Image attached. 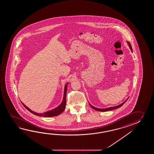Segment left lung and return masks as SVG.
<instances>
[{"mask_svg": "<svg viewBox=\"0 0 154 154\" xmlns=\"http://www.w3.org/2000/svg\"><path fill=\"white\" fill-rule=\"evenodd\" d=\"M128 43V45H129V47L131 48V50L132 51V48H131V43L129 42ZM127 99V100H128ZM127 100L125 101L124 102H123L122 103H121V105H118L117 106H115V107H109V108H103V109H101V108H96L95 107H94V106H92L91 104H90L89 103V105L92 108H93V109H94L95 110H96V111H101V112H105V111H111V110H113V109H116V108H119V107H121L122 105H123V104L125 103V102L127 101Z\"/></svg>", "mask_w": 154, "mask_h": 154, "instance_id": "obj_1", "label": "left lung"}]
</instances>
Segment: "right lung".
<instances>
[{"mask_svg":"<svg viewBox=\"0 0 154 154\" xmlns=\"http://www.w3.org/2000/svg\"><path fill=\"white\" fill-rule=\"evenodd\" d=\"M66 91H67V84H66L64 88V97L63 100L62 102L60 105H59L58 107H57V108H54V109L51 110L49 111L46 112L45 113H37L35 112L32 111L30 109L28 108L27 107H26L25 105L23 104V105L25 108L30 112L31 113H33V115H36V116H43V117H54V116H57L58 115H59L62 113L64 111L66 106Z\"/></svg>","mask_w":154,"mask_h":154,"instance_id":"add662e5","label":"right lung"}]
</instances>
